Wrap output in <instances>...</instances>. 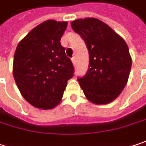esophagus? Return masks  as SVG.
I'll list each match as a JSON object with an SVG mask.
<instances>
[{
    "label": "esophagus",
    "instance_id": "obj_1",
    "mask_svg": "<svg viewBox=\"0 0 146 146\" xmlns=\"http://www.w3.org/2000/svg\"><path fill=\"white\" fill-rule=\"evenodd\" d=\"M71 62H72V63H73L74 65H76V56H73V57L71 58Z\"/></svg>",
    "mask_w": 146,
    "mask_h": 146
}]
</instances>
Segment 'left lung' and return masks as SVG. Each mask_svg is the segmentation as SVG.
Segmentation results:
<instances>
[{
    "instance_id": "8db88e82",
    "label": "left lung",
    "mask_w": 146,
    "mask_h": 146,
    "mask_svg": "<svg viewBox=\"0 0 146 146\" xmlns=\"http://www.w3.org/2000/svg\"><path fill=\"white\" fill-rule=\"evenodd\" d=\"M89 52V69L77 80L88 100L106 104L121 94L127 82L131 58L126 42L103 21L76 19L70 24Z\"/></svg>"
}]
</instances>
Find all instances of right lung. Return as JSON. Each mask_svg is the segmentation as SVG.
<instances>
[{"mask_svg":"<svg viewBox=\"0 0 146 146\" xmlns=\"http://www.w3.org/2000/svg\"><path fill=\"white\" fill-rule=\"evenodd\" d=\"M67 22L47 20L19 42L13 75L22 96L34 107L51 109L57 105L74 66L61 44Z\"/></svg>","mask_w":146,"mask_h":146,"instance_id":"obj_1","label":"right lung"}]
</instances>
